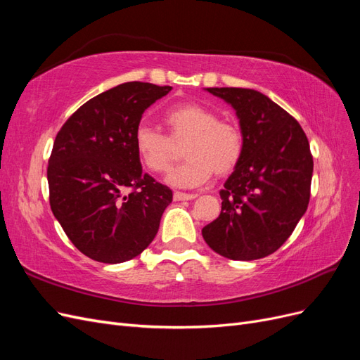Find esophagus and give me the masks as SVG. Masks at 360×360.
Returning a JSON list of instances; mask_svg holds the SVG:
<instances>
[{
	"label": "esophagus",
	"instance_id": "1",
	"mask_svg": "<svg viewBox=\"0 0 360 360\" xmlns=\"http://www.w3.org/2000/svg\"><path fill=\"white\" fill-rule=\"evenodd\" d=\"M197 193H184V192H174V200L176 201H188V200H193L197 198Z\"/></svg>",
	"mask_w": 360,
	"mask_h": 360
}]
</instances>
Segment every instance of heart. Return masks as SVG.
Instances as JSON below:
<instances>
[{
  "label": "heart",
  "instance_id": "1",
  "mask_svg": "<svg viewBox=\"0 0 360 360\" xmlns=\"http://www.w3.org/2000/svg\"><path fill=\"white\" fill-rule=\"evenodd\" d=\"M168 135L148 124H139L134 146L143 165L155 174H165L176 159V144L186 142L183 156L188 158L172 169L168 181L179 188H195L217 176L230 174L245 151V134L233 120H219L201 103L186 102L163 114Z\"/></svg>",
  "mask_w": 360,
  "mask_h": 360
}]
</instances>
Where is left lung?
Returning <instances> with one entry per match:
<instances>
[{
	"label": "left lung",
	"instance_id": "8db88e82",
	"mask_svg": "<svg viewBox=\"0 0 360 360\" xmlns=\"http://www.w3.org/2000/svg\"><path fill=\"white\" fill-rule=\"evenodd\" d=\"M207 91L236 110L245 151L219 192L221 214L202 228V237L225 258H264L285 243L308 209L314 171L308 138L296 118L259 91Z\"/></svg>",
	"mask_w": 360,
	"mask_h": 360
}]
</instances>
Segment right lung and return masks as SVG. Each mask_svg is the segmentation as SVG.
<instances>
[{"label": "right lung", "instance_id": "obj_1", "mask_svg": "<svg viewBox=\"0 0 360 360\" xmlns=\"http://www.w3.org/2000/svg\"><path fill=\"white\" fill-rule=\"evenodd\" d=\"M172 86L126 82L97 94L61 126L48 163L49 204L70 242L106 264L153 242L172 191L143 172L135 129Z\"/></svg>", "mask_w": 360, "mask_h": 360}]
</instances>
